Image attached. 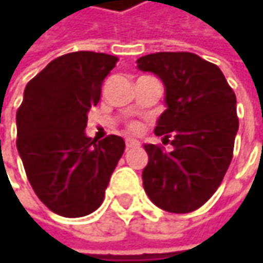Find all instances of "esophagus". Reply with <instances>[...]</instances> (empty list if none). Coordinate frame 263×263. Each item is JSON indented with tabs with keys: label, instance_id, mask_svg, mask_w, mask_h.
Wrapping results in <instances>:
<instances>
[{
	"label": "esophagus",
	"instance_id": "1",
	"mask_svg": "<svg viewBox=\"0 0 263 263\" xmlns=\"http://www.w3.org/2000/svg\"><path fill=\"white\" fill-rule=\"evenodd\" d=\"M140 143L137 140H132V138H128L126 140V149H132V147H138Z\"/></svg>",
	"mask_w": 263,
	"mask_h": 263
}]
</instances>
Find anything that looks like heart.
Returning a JSON list of instances; mask_svg holds the SVG:
<instances>
[{
	"label": "heart",
	"mask_w": 263,
	"mask_h": 263,
	"mask_svg": "<svg viewBox=\"0 0 263 263\" xmlns=\"http://www.w3.org/2000/svg\"><path fill=\"white\" fill-rule=\"evenodd\" d=\"M129 129H131L132 132H138L140 131V125H138V123H132L131 126H129Z\"/></svg>",
	"instance_id": "heart-1"
}]
</instances>
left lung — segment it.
<instances>
[{"instance_id": "8db88e82", "label": "left lung", "mask_w": 263, "mask_h": 263, "mask_svg": "<svg viewBox=\"0 0 263 263\" xmlns=\"http://www.w3.org/2000/svg\"><path fill=\"white\" fill-rule=\"evenodd\" d=\"M141 71L157 74L164 85L166 111L154 132L163 143L144 144L149 161L143 187L151 201L171 213H189L216 192L233 158L239 120L236 96L222 71L187 51H161L137 61Z\"/></svg>"}]
</instances>
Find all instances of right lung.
<instances>
[{
  "mask_svg": "<svg viewBox=\"0 0 263 263\" xmlns=\"http://www.w3.org/2000/svg\"><path fill=\"white\" fill-rule=\"evenodd\" d=\"M117 61L105 53L74 51L56 58L27 83L16 112V147L34 193L61 216L97 210L123 155L122 137L97 143L85 134L88 112Z\"/></svg>",
  "mask_w": 263,
  "mask_h": 263,
  "instance_id": "right-lung-1",
  "label": "right lung"
}]
</instances>
